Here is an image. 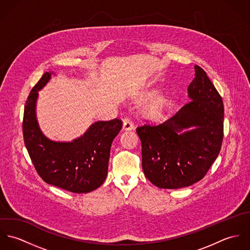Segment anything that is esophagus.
<instances>
[{"label":"esophagus","mask_w":250,"mask_h":250,"mask_svg":"<svg viewBox=\"0 0 250 250\" xmlns=\"http://www.w3.org/2000/svg\"><path fill=\"white\" fill-rule=\"evenodd\" d=\"M123 129L126 131H130L134 129V123L132 122V120L128 117L123 119Z\"/></svg>","instance_id":"1"}]
</instances>
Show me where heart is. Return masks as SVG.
I'll use <instances>...</instances> for the list:
<instances>
[{"label": "heart", "instance_id": "1", "mask_svg": "<svg viewBox=\"0 0 250 250\" xmlns=\"http://www.w3.org/2000/svg\"><path fill=\"white\" fill-rule=\"evenodd\" d=\"M159 111H160V107H159L158 104H153L148 108V113L152 116L157 115L159 113Z\"/></svg>", "mask_w": 250, "mask_h": 250}]
</instances>
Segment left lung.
I'll return each mask as SVG.
<instances>
[{
	"label": "left lung",
	"instance_id": "left-lung-1",
	"mask_svg": "<svg viewBox=\"0 0 250 250\" xmlns=\"http://www.w3.org/2000/svg\"><path fill=\"white\" fill-rule=\"evenodd\" d=\"M188 87L189 102L161 124L137 128L144 175L161 188L188 187L203 178L223 140L222 98L200 66ZM194 126L191 130L189 128Z\"/></svg>",
	"mask_w": 250,
	"mask_h": 250
}]
</instances>
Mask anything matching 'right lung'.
<instances>
[{"label":"right lung","instance_id":"right-lung-1","mask_svg":"<svg viewBox=\"0 0 250 250\" xmlns=\"http://www.w3.org/2000/svg\"><path fill=\"white\" fill-rule=\"evenodd\" d=\"M46 72L34 86L26 101L23 137L38 175L47 184L75 193L98 188L107 177L110 146L122 128L118 118L93 123L80 138L54 142L41 132L36 119L38 91L50 81Z\"/></svg>","mask_w":250,"mask_h":250}]
</instances>
